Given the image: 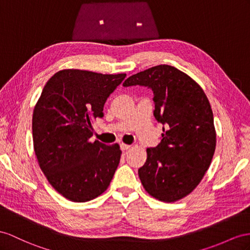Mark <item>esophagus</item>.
Segmentation results:
<instances>
[{
    "mask_svg": "<svg viewBox=\"0 0 250 250\" xmlns=\"http://www.w3.org/2000/svg\"><path fill=\"white\" fill-rule=\"evenodd\" d=\"M120 148H121V150H123V151H126V150H129L131 148V146L130 145H125V144H121L120 145Z\"/></svg>",
    "mask_w": 250,
    "mask_h": 250,
    "instance_id": "esophagus-1",
    "label": "esophagus"
}]
</instances>
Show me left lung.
<instances>
[{
  "label": "left lung",
  "instance_id": "1",
  "mask_svg": "<svg viewBox=\"0 0 250 250\" xmlns=\"http://www.w3.org/2000/svg\"><path fill=\"white\" fill-rule=\"evenodd\" d=\"M132 85L152 88L154 116L166 126L158 146L146 149L140 182L158 201L176 202L196 188L212 161L216 134L209 100L191 77L167 64L129 77L124 86Z\"/></svg>",
  "mask_w": 250,
  "mask_h": 250
}]
</instances>
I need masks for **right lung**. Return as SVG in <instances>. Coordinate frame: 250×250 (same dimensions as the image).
I'll return each instance as SVG.
<instances>
[{
  "instance_id": "obj_1",
  "label": "right lung",
  "mask_w": 250,
  "mask_h": 250,
  "mask_svg": "<svg viewBox=\"0 0 250 250\" xmlns=\"http://www.w3.org/2000/svg\"><path fill=\"white\" fill-rule=\"evenodd\" d=\"M125 74L104 75L62 69L50 78L33 114L36 156L47 181L67 200L84 203L107 189L121 150L93 136L92 121L104 116V106Z\"/></svg>"
}]
</instances>
